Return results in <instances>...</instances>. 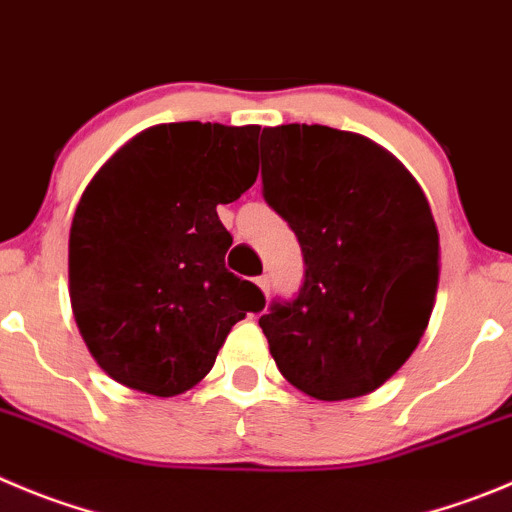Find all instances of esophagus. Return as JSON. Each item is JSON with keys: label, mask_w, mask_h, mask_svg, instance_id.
<instances>
[{"label": "esophagus", "mask_w": 512, "mask_h": 512, "mask_svg": "<svg viewBox=\"0 0 512 512\" xmlns=\"http://www.w3.org/2000/svg\"><path fill=\"white\" fill-rule=\"evenodd\" d=\"M255 283H257V288L262 290V293L270 295V278H267V275H260V278H257Z\"/></svg>", "instance_id": "obj_1"}]
</instances>
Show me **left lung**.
Here are the masks:
<instances>
[{
  "label": "left lung",
  "mask_w": 512,
  "mask_h": 512,
  "mask_svg": "<svg viewBox=\"0 0 512 512\" xmlns=\"http://www.w3.org/2000/svg\"><path fill=\"white\" fill-rule=\"evenodd\" d=\"M262 197L303 250L298 295L260 328L280 374L313 399L379 389L424 336L439 280V234L424 191L358 133L262 128Z\"/></svg>",
  "instance_id": "obj_1"
}]
</instances>
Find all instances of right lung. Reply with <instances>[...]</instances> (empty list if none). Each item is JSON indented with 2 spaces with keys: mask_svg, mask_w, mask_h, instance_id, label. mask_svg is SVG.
<instances>
[{
  "mask_svg": "<svg viewBox=\"0 0 512 512\" xmlns=\"http://www.w3.org/2000/svg\"><path fill=\"white\" fill-rule=\"evenodd\" d=\"M257 136V126H154L83 191L70 303L85 346L118 384L184 394L212 371L234 323L265 308L262 290L224 267L232 234L217 214L255 184Z\"/></svg>",
  "mask_w": 512,
  "mask_h": 512,
  "instance_id": "1",
  "label": "right lung"
}]
</instances>
